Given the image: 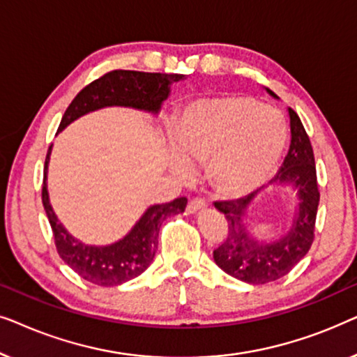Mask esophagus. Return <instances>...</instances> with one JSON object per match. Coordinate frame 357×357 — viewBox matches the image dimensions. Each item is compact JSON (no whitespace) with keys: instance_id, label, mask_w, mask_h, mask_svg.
<instances>
[{"instance_id":"esophagus-1","label":"esophagus","mask_w":357,"mask_h":357,"mask_svg":"<svg viewBox=\"0 0 357 357\" xmlns=\"http://www.w3.org/2000/svg\"><path fill=\"white\" fill-rule=\"evenodd\" d=\"M206 208V202L202 198H192L187 204V211L188 213H197L199 209H204Z\"/></svg>"}]
</instances>
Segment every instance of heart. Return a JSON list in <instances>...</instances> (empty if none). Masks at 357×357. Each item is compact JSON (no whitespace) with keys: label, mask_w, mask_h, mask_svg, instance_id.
Instances as JSON below:
<instances>
[{"label":"heart","mask_w":357,"mask_h":357,"mask_svg":"<svg viewBox=\"0 0 357 357\" xmlns=\"http://www.w3.org/2000/svg\"><path fill=\"white\" fill-rule=\"evenodd\" d=\"M172 170L188 177L204 164L216 195L238 198L266 182L286 146V125L276 110L245 96L202 99L185 107L170 130Z\"/></svg>","instance_id":"1"}]
</instances>
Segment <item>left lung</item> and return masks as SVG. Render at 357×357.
<instances>
[{"instance_id":"1","label":"left lung","mask_w":357,"mask_h":357,"mask_svg":"<svg viewBox=\"0 0 357 357\" xmlns=\"http://www.w3.org/2000/svg\"><path fill=\"white\" fill-rule=\"evenodd\" d=\"M273 97L278 96L266 89ZM291 146L280 172L271 185H289L299 197V209L291 231L275 242H258L248 236L243 213L257 192L245 198L216 202V206L227 219V236L221 245L214 248L216 265L237 280L250 284H266L286 276L310 250L315 237V219L320 192L317 183V169L309 135L299 115L289 107Z\"/></svg>"}]
</instances>
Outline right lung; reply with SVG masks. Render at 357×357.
Returning <instances> with one entry per match:
<instances>
[{
	"mask_svg": "<svg viewBox=\"0 0 357 357\" xmlns=\"http://www.w3.org/2000/svg\"><path fill=\"white\" fill-rule=\"evenodd\" d=\"M183 75L165 73H144L130 70H114L99 79L92 81L68 105L58 126V131L66 128L71 121L102 107H133V109L158 114L162 102L169 97L172 82L183 79ZM52 146L48 148L43 169L42 203L50 221L53 238L61 260L77 273L82 280L97 286H119L139 276L151 265L158 250V238L162 222L169 216L183 213L187 198L180 197L174 202L154 204L148 208L128 236L107 247L84 245L76 241L53 213L47 192V169Z\"/></svg>",
	"mask_w": 357,
	"mask_h": 357,
	"instance_id": "1",
	"label": "right lung"
}]
</instances>
